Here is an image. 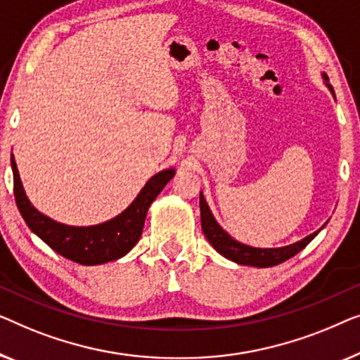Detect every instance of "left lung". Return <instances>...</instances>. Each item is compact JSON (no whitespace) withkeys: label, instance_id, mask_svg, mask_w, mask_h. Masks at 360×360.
Instances as JSON below:
<instances>
[{"label":"left lung","instance_id":"obj_1","mask_svg":"<svg viewBox=\"0 0 360 360\" xmlns=\"http://www.w3.org/2000/svg\"><path fill=\"white\" fill-rule=\"evenodd\" d=\"M323 79H325L328 84L326 75H323ZM328 88H330L331 93L334 94L331 84H328ZM199 204H200L202 231H204L207 240L210 241V245L214 246L221 256H225L226 259L238 262V264H243V266L271 267V266L281 264V262L295 256L297 252H300L303 248H305L323 229L321 226L320 230L311 233V235H308L307 238H303L302 241H297L293 243V245H288L283 248H266V250H262V248H251V246L241 245V243H238L236 240H233L229 233L217 224L214 215H212V212L209 209V205H207L204 195H202V192H200Z\"/></svg>","mask_w":360,"mask_h":360}]
</instances>
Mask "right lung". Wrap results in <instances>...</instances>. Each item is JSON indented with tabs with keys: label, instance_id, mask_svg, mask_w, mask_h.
I'll return each mask as SVG.
<instances>
[{
	"label": "right lung",
	"instance_id": "1",
	"mask_svg": "<svg viewBox=\"0 0 360 360\" xmlns=\"http://www.w3.org/2000/svg\"><path fill=\"white\" fill-rule=\"evenodd\" d=\"M11 166L14 199L29 229L58 255L84 266L104 264V262L115 261L127 255L140 240L151 202L158 197L163 187L174 176V169L160 171L146 182L136 199L122 214L105 224L94 226H68L49 219L37 209H34L22 189L14 156L11 158Z\"/></svg>",
	"mask_w": 360,
	"mask_h": 360
}]
</instances>
